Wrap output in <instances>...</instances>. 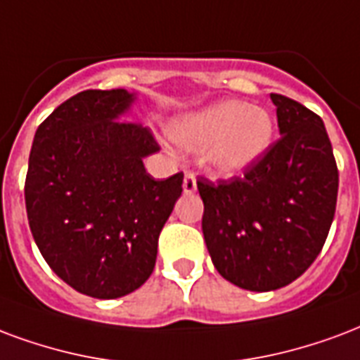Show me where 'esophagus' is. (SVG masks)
<instances>
[{
	"mask_svg": "<svg viewBox=\"0 0 360 360\" xmlns=\"http://www.w3.org/2000/svg\"><path fill=\"white\" fill-rule=\"evenodd\" d=\"M183 191H185L187 194L196 191V177H194L193 173H185V179H183Z\"/></svg>",
	"mask_w": 360,
	"mask_h": 360,
	"instance_id": "1",
	"label": "esophagus"
}]
</instances>
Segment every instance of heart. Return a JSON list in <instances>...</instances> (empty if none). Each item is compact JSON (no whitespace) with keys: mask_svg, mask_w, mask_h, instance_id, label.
<instances>
[{"mask_svg":"<svg viewBox=\"0 0 360 360\" xmlns=\"http://www.w3.org/2000/svg\"><path fill=\"white\" fill-rule=\"evenodd\" d=\"M275 124L262 106L227 98L169 124V137L187 150H207V164L217 175L246 173L265 156Z\"/></svg>","mask_w":360,"mask_h":360,"instance_id":"obj_1","label":"heart"}]
</instances>
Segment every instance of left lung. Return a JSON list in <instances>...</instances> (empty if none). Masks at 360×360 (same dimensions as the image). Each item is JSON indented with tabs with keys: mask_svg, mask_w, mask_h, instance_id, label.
Returning a JSON list of instances; mask_svg holds the SVG:
<instances>
[{
	"mask_svg": "<svg viewBox=\"0 0 360 360\" xmlns=\"http://www.w3.org/2000/svg\"><path fill=\"white\" fill-rule=\"evenodd\" d=\"M281 139L244 177H200L202 233L217 273L271 292L302 276L321 254L336 214L338 166L321 116L271 93Z\"/></svg>",
	"mask_w": 360,
	"mask_h": 360,
	"instance_id": "8db88e82",
	"label": "left lung"
}]
</instances>
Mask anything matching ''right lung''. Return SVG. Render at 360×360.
<instances>
[{
	"mask_svg": "<svg viewBox=\"0 0 360 360\" xmlns=\"http://www.w3.org/2000/svg\"><path fill=\"white\" fill-rule=\"evenodd\" d=\"M135 93L87 89L57 106L34 135L24 185L34 240L53 273L97 300L131 294L153 275L158 236L183 193L143 158L153 133L124 122Z\"/></svg>",
	"mask_w": 360,
	"mask_h": 360,
	"instance_id": "1",
	"label": "right lung"
}]
</instances>
